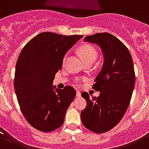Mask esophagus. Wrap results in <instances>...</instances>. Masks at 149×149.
Returning <instances> with one entry per match:
<instances>
[{"label":"esophagus","mask_w":149,"mask_h":149,"mask_svg":"<svg viewBox=\"0 0 149 149\" xmlns=\"http://www.w3.org/2000/svg\"><path fill=\"white\" fill-rule=\"evenodd\" d=\"M76 96H77V97H81V92L80 91H77V92H76Z\"/></svg>","instance_id":"obj_1"}]
</instances>
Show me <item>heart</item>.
I'll list each match as a JSON object with an SVG mask.
<instances>
[{
    "mask_svg": "<svg viewBox=\"0 0 149 149\" xmlns=\"http://www.w3.org/2000/svg\"><path fill=\"white\" fill-rule=\"evenodd\" d=\"M79 54H80L81 57L83 58V60L84 61V62L86 61H95L96 58H97V51L95 49L93 46L89 45H83L79 48ZM67 58V54L64 57V59H63V61L65 62V61L66 60ZM75 84L77 85H79L80 84V80L79 79H76L74 81Z\"/></svg>",
    "mask_w": 149,
    "mask_h": 149,
    "instance_id": "obj_1",
    "label": "heart"
}]
</instances>
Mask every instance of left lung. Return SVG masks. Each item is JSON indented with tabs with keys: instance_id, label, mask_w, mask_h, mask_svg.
I'll return each instance as SVG.
<instances>
[{
	"instance_id": "8db88e82",
	"label": "left lung",
	"mask_w": 149,
	"mask_h": 149,
	"mask_svg": "<svg viewBox=\"0 0 149 149\" xmlns=\"http://www.w3.org/2000/svg\"><path fill=\"white\" fill-rule=\"evenodd\" d=\"M84 41L99 45L104 55V65L92 86L100 95L90 98L87 92L81 94L87 102L81 113L83 125L100 134L112 129L123 118L135 86V70L127 47L112 34L97 33Z\"/></svg>"
}]
</instances>
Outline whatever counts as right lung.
<instances>
[{"instance_id": "1", "label": "right lung", "mask_w": 149, "mask_h": 149, "mask_svg": "<svg viewBox=\"0 0 149 149\" xmlns=\"http://www.w3.org/2000/svg\"><path fill=\"white\" fill-rule=\"evenodd\" d=\"M82 37L43 32L30 40L19 54L14 90L24 117L37 130L50 132L64 123L76 91L71 86L54 91L52 82L66 52Z\"/></svg>"}]
</instances>
